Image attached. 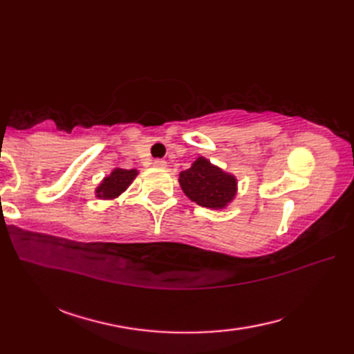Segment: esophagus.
<instances>
[{"label": "esophagus", "instance_id": "obj_1", "mask_svg": "<svg viewBox=\"0 0 354 354\" xmlns=\"http://www.w3.org/2000/svg\"><path fill=\"white\" fill-rule=\"evenodd\" d=\"M153 165L158 169H164L165 165H167V162H165V160H161V158H156V160L153 161Z\"/></svg>", "mask_w": 354, "mask_h": 354}]
</instances>
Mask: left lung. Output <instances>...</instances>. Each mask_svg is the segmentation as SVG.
<instances>
[{
    "label": "left lung",
    "instance_id": "8db88e82",
    "mask_svg": "<svg viewBox=\"0 0 354 354\" xmlns=\"http://www.w3.org/2000/svg\"><path fill=\"white\" fill-rule=\"evenodd\" d=\"M179 184L193 202L207 208H223L234 199L236 178L216 167L205 158H198L190 169L179 173Z\"/></svg>",
    "mask_w": 354,
    "mask_h": 354
}]
</instances>
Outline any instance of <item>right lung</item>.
Instances as JSON below:
<instances>
[{
    "instance_id": "obj_1",
    "label": "right lung",
    "mask_w": 354,
    "mask_h": 354,
    "mask_svg": "<svg viewBox=\"0 0 354 354\" xmlns=\"http://www.w3.org/2000/svg\"><path fill=\"white\" fill-rule=\"evenodd\" d=\"M138 175L135 169L126 170V169H114L109 176H106L102 181V184L97 187V198L99 199H114L118 194H122L131 183Z\"/></svg>"
}]
</instances>
